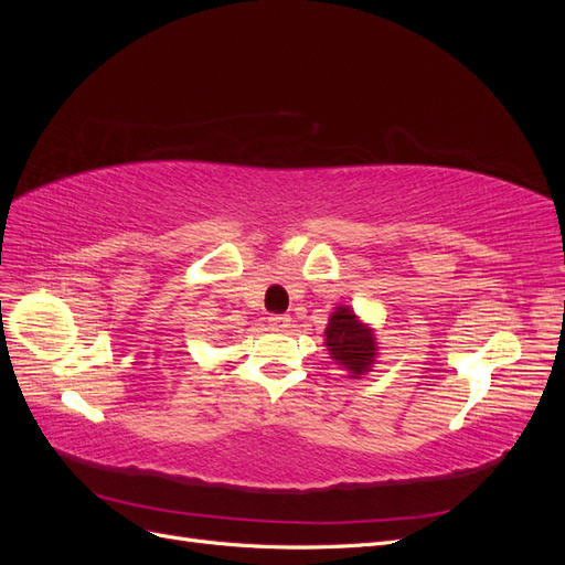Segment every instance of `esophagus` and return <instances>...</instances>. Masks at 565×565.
Masks as SVG:
<instances>
[{"instance_id":"esophagus-1","label":"esophagus","mask_w":565,"mask_h":565,"mask_svg":"<svg viewBox=\"0 0 565 565\" xmlns=\"http://www.w3.org/2000/svg\"><path fill=\"white\" fill-rule=\"evenodd\" d=\"M268 324L276 332H287L289 328H292V318H289V316H270Z\"/></svg>"}]
</instances>
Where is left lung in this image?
Wrapping results in <instances>:
<instances>
[{
  "mask_svg": "<svg viewBox=\"0 0 565 565\" xmlns=\"http://www.w3.org/2000/svg\"><path fill=\"white\" fill-rule=\"evenodd\" d=\"M324 347L337 361V365L347 367L351 380H361V374L370 372L374 358H377V341L374 332L349 306H337L330 316L328 330H324Z\"/></svg>",
  "mask_w": 565,
  "mask_h": 565,
  "instance_id": "8db88e82",
  "label": "left lung"
}]
</instances>
